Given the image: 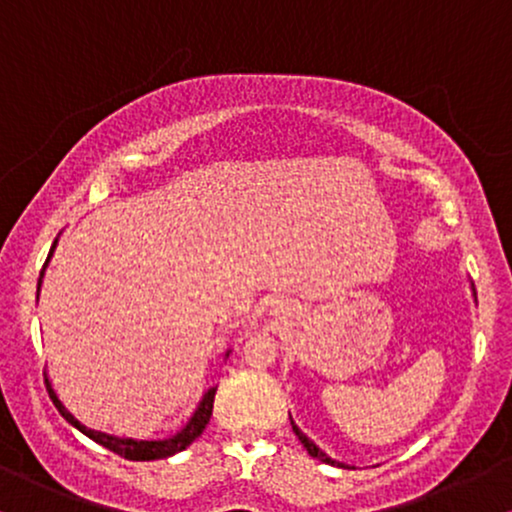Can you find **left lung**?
<instances>
[{
    "label": "left lung",
    "instance_id": "8db88e82",
    "mask_svg": "<svg viewBox=\"0 0 512 512\" xmlns=\"http://www.w3.org/2000/svg\"><path fill=\"white\" fill-rule=\"evenodd\" d=\"M472 296H474V301H477V293H474V284H472ZM289 416H291V414H289ZM291 428H293V433H296V436H298V440H301V443H303V448L308 450V455H310V457H317V460H320V462H327V464H332V467H349V464H344V462L334 460V457L327 455V452L322 450L320 445H315V440H310L308 436H305V433L301 431V428L296 426V421H293V419H291Z\"/></svg>",
    "mask_w": 512,
    "mask_h": 512
}]
</instances>
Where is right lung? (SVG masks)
Masks as SVG:
<instances>
[{"label": "right lung", "mask_w": 512, "mask_h": 512, "mask_svg": "<svg viewBox=\"0 0 512 512\" xmlns=\"http://www.w3.org/2000/svg\"><path fill=\"white\" fill-rule=\"evenodd\" d=\"M57 248V240L52 243L50 248V255H48V262L52 257V252ZM48 262H45V267H48ZM45 267L43 272H40V279H38V293H40V284H43V276H45ZM228 354H231V349L223 351V361H226ZM48 392L52 397V402H55V407L64 419L69 421L74 428H79L84 436H88L91 440H96L98 445H103V448L117 452V455L127 457V460H134V462H149V460H163V457H170L175 455V452H182L187 448V445H192L195 440L202 436V431L207 428L209 419H211V409H214V395H216V385L209 387L207 392H204L202 399L197 402L195 411H192V416L187 419V424L180 428L178 433H173V436L168 438H158V440H139V438H127V436H115V433H105V431H96V428H88L81 424L79 419L69 411L67 407L62 404V399L57 397L55 387L48 380Z\"/></svg>", "instance_id": "obj_1"}]
</instances>
